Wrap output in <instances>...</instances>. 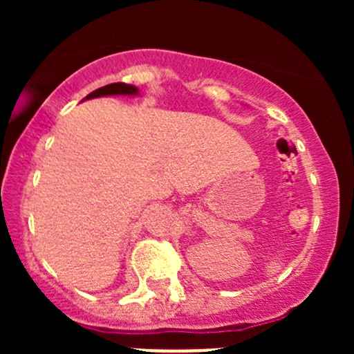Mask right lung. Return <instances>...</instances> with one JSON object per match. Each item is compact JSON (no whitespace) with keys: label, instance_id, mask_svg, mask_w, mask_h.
<instances>
[{"label":"right lung","instance_id":"right-lung-1","mask_svg":"<svg viewBox=\"0 0 354 354\" xmlns=\"http://www.w3.org/2000/svg\"><path fill=\"white\" fill-rule=\"evenodd\" d=\"M140 95V89L133 84L126 83H111L106 86L95 89L93 93H89L84 100H93V98H101V96H138ZM83 100V101H84Z\"/></svg>","mask_w":354,"mask_h":354}]
</instances>
